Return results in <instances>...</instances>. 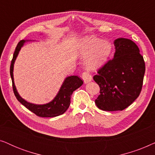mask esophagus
Here are the masks:
<instances>
[{
    "instance_id": "34e87169",
    "label": "esophagus",
    "mask_w": 155,
    "mask_h": 155,
    "mask_svg": "<svg viewBox=\"0 0 155 155\" xmlns=\"http://www.w3.org/2000/svg\"><path fill=\"white\" fill-rule=\"evenodd\" d=\"M82 78L83 79L84 83H87V82H90L92 79V75H90V73H88V72H86V71H84L83 73H82Z\"/></svg>"
}]
</instances>
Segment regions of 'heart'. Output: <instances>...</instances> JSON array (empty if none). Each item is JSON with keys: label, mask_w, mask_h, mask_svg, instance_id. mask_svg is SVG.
<instances>
[{"label": "heart", "mask_w": 155, "mask_h": 155, "mask_svg": "<svg viewBox=\"0 0 155 155\" xmlns=\"http://www.w3.org/2000/svg\"><path fill=\"white\" fill-rule=\"evenodd\" d=\"M111 51L109 42L94 37H87L80 44V51L84 56H88L87 65L90 68H97L107 60Z\"/></svg>", "instance_id": "heart-1"}]
</instances>
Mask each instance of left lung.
<instances>
[{"label": "left lung", "instance_id": "obj_1", "mask_svg": "<svg viewBox=\"0 0 155 155\" xmlns=\"http://www.w3.org/2000/svg\"><path fill=\"white\" fill-rule=\"evenodd\" d=\"M114 58L97 70L93 79L100 88L95 104L106 111H123L140 94L145 72L143 56L132 40L116 39Z\"/></svg>", "mask_w": 155, "mask_h": 155}]
</instances>
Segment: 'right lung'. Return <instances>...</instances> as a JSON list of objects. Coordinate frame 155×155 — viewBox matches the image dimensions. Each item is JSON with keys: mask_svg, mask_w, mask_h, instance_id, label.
Wrapping results in <instances>:
<instances>
[{"mask_svg": "<svg viewBox=\"0 0 155 155\" xmlns=\"http://www.w3.org/2000/svg\"><path fill=\"white\" fill-rule=\"evenodd\" d=\"M25 42V40H21L17 45L13 57L11 61V64L10 68V77L12 79V89L15 96L23 106H25L27 109L36 114L39 117H55V116H60L66 111L68 109L70 104H71V97L74 91L79 88L83 84V81L78 77V76H70L65 80L63 85L59 91L58 94L55 97L52 101L48 104L44 105H36L27 102L21 97L17 92L14 84L13 80V65L15 61L16 57L20 51V48L23 46V44Z\"/></svg>", "mask_w": 155, "mask_h": 155, "instance_id": "right-lung-1", "label": "right lung"}]
</instances>
